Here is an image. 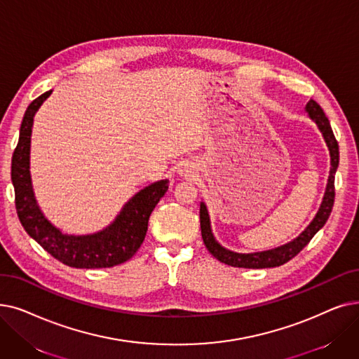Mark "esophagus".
<instances>
[{"mask_svg":"<svg viewBox=\"0 0 359 359\" xmlns=\"http://www.w3.org/2000/svg\"><path fill=\"white\" fill-rule=\"evenodd\" d=\"M191 173V167L189 165H184V167H182L180 168V175H183V176H188Z\"/></svg>","mask_w":359,"mask_h":359,"instance_id":"1","label":"esophagus"}]
</instances>
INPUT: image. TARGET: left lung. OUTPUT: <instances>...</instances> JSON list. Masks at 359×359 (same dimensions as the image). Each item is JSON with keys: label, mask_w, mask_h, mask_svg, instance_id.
Returning <instances> with one entry per match:
<instances>
[{"label": "left lung", "mask_w": 359, "mask_h": 359, "mask_svg": "<svg viewBox=\"0 0 359 359\" xmlns=\"http://www.w3.org/2000/svg\"><path fill=\"white\" fill-rule=\"evenodd\" d=\"M306 111L309 117L317 123L318 129L321 130L325 139V144L330 149V157H332L329 183H327L324 199L321 202V207L316 218L311 222V224L301 233V235L290 243L271 249V251L255 252V254H238V252L227 251V249H224L223 246H220L215 242L210 227V217H208L207 207L204 202H201L199 218H201L202 239H204V243L208 251L211 252V255L215 257L218 261L227 264V266L239 267V269H271V267L283 266L285 262L290 261L293 257L298 255L309 243V241L314 238L316 233L325 224V222L329 220L333 204H334V175L339 165V145L334 137V133L332 130L330 121L325 117L320 104L314 100H309V102L306 104Z\"/></svg>", "instance_id": "left-lung-1"}]
</instances>
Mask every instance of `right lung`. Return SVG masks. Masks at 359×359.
<instances>
[{"mask_svg":"<svg viewBox=\"0 0 359 359\" xmlns=\"http://www.w3.org/2000/svg\"><path fill=\"white\" fill-rule=\"evenodd\" d=\"M51 90L29 104L20 126V136L11 158V182L19 220L27 235L60 262L74 269H107L130 259L142 245L149 215L168 189V180L155 182L137 192L123 207L113 224L95 235H65L54 227L36 205L29 173L30 133L34 116Z\"/></svg>","mask_w":359,"mask_h":359,"instance_id":"1","label":"right lung"}]
</instances>
